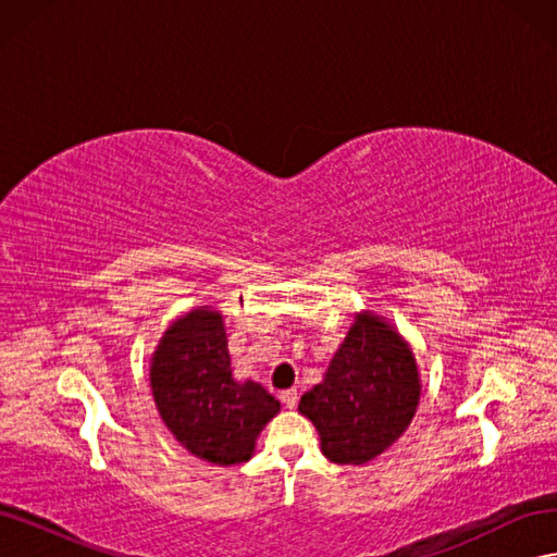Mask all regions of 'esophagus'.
<instances>
[{"instance_id": "obj_1", "label": "esophagus", "mask_w": 557, "mask_h": 557, "mask_svg": "<svg viewBox=\"0 0 557 557\" xmlns=\"http://www.w3.org/2000/svg\"><path fill=\"white\" fill-rule=\"evenodd\" d=\"M278 397H281V401H283L288 409H295V407H297V399H299V397H297V391H283Z\"/></svg>"}]
</instances>
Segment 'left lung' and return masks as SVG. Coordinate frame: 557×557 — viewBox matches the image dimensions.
I'll return each instance as SVG.
<instances>
[{
    "label": "left lung",
    "instance_id": "1",
    "mask_svg": "<svg viewBox=\"0 0 557 557\" xmlns=\"http://www.w3.org/2000/svg\"><path fill=\"white\" fill-rule=\"evenodd\" d=\"M420 376L409 344L383 318L360 313L327 372L299 399L336 465H364L393 446L416 416Z\"/></svg>",
    "mask_w": 557,
    "mask_h": 557
}]
</instances>
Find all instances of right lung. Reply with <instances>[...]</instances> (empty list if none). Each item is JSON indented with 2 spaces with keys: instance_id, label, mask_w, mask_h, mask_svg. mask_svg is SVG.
I'll use <instances>...</instances> for the list:
<instances>
[{
  "instance_id": "add662e5",
  "label": "right lung",
  "mask_w": 557,
  "mask_h": 557,
  "mask_svg": "<svg viewBox=\"0 0 557 557\" xmlns=\"http://www.w3.org/2000/svg\"><path fill=\"white\" fill-rule=\"evenodd\" d=\"M150 387L176 442L213 465L250 460L281 404L256 381L232 376L223 315L199 307L166 327L150 360Z\"/></svg>"
}]
</instances>
